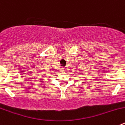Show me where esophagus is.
Here are the masks:
<instances>
[{
	"label": "esophagus",
	"instance_id": "esophagus-1",
	"mask_svg": "<svg viewBox=\"0 0 125 125\" xmlns=\"http://www.w3.org/2000/svg\"><path fill=\"white\" fill-rule=\"evenodd\" d=\"M62 71H66V68H62Z\"/></svg>",
	"mask_w": 125,
	"mask_h": 125
}]
</instances>
